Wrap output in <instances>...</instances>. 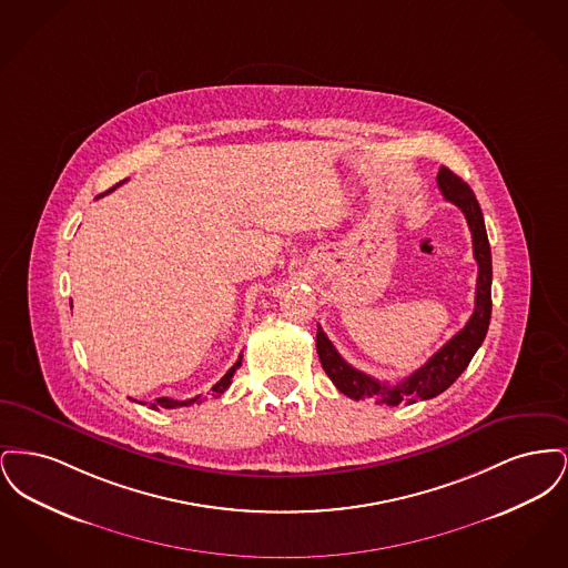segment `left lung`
<instances>
[{"label":"left lung","instance_id":"obj_1","mask_svg":"<svg viewBox=\"0 0 568 568\" xmlns=\"http://www.w3.org/2000/svg\"><path fill=\"white\" fill-rule=\"evenodd\" d=\"M436 183L440 193L445 195V200L454 202L464 213L473 234V253L479 266L477 290H475V311L452 341H447L438 352L434 353L422 368H417L413 375H408L405 381L396 385H387L353 368L352 364H347L341 357V353L334 349L322 325H317V353H320L325 375L332 378L338 392H343L353 400H375L377 405L387 406L413 405L417 400H430L440 392H445L466 371L473 355L486 338L489 317H491V251L487 241L484 213L473 190L449 168L438 170Z\"/></svg>","mask_w":568,"mask_h":568}]
</instances>
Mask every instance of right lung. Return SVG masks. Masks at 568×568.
I'll list each match as a JSON object with an SVG mask.
<instances>
[{
	"label": "right lung",
	"instance_id": "obj_1",
	"mask_svg": "<svg viewBox=\"0 0 568 568\" xmlns=\"http://www.w3.org/2000/svg\"><path fill=\"white\" fill-rule=\"evenodd\" d=\"M119 185H121V183H119ZM119 185H116V187H119ZM112 190H114V187H112ZM241 359H243V355H241V357H239V362H236V364H234V366H232V368H230V371H227V373H225V375L221 377V381L213 385V394H215V396H219V394H223V392H225V389L230 387V383H232V377H234L236 368L241 366ZM195 403L200 405V396H195V398H190V400H172V398H155V403H151V406H149V408H155V410H158V408H179V406H190L195 405ZM140 405H144V403H140Z\"/></svg>",
	"mask_w": 568,
	"mask_h": 568
}]
</instances>
